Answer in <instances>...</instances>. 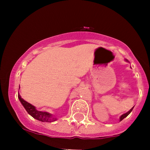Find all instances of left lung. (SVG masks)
<instances>
[{
    "instance_id": "obj_1",
    "label": "left lung",
    "mask_w": 150,
    "mask_h": 150,
    "mask_svg": "<svg viewBox=\"0 0 150 150\" xmlns=\"http://www.w3.org/2000/svg\"><path fill=\"white\" fill-rule=\"evenodd\" d=\"M133 109H134V107H132V108H131V110H130L128 112L125 113V114H123V115H122L120 116V121H121V120H122V119H124V118H125V117H126L127 116H128V115H129L130 113H131V112L132 111V110H133Z\"/></svg>"
}]
</instances>
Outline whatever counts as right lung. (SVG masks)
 <instances>
[{"label":"right lung","mask_w":150,"mask_h":150,"mask_svg":"<svg viewBox=\"0 0 150 150\" xmlns=\"http://www.w3.org/2000/svg\"><path fill=\"white\" fill-rule=\"evenodd\" d=\"M18 98H19V101L21 102V103L22 104V105L24 106V107L25 108V110H27V112L32 116L33 117H34L35 119L38 120H40L41 122H54L57 120V118L55 117H53L50 113L46 112H41L38 111L35 109V107L34 106H33L32 104H30L28 102H27L26 101L24 100L23 99H22V97L20 96V95L18 93Z\"/></svg>","instance_id":"add662e5"}]
</instances>
